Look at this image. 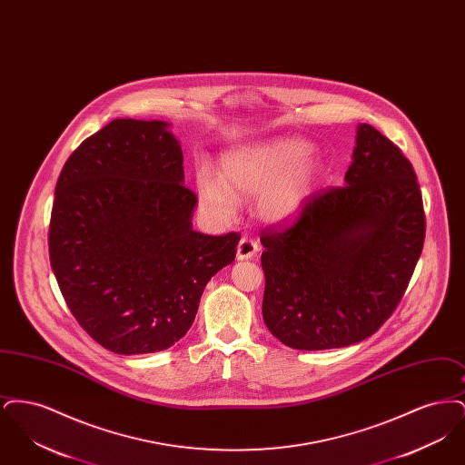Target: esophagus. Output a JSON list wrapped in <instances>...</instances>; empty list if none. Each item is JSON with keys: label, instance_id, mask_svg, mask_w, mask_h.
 Returning <instances> with one entry per match:
<instances>
[{"label": "esophagus", "instance_id": "obj_1", "mask_svg": "<svg viewBox=\"0 0 465 465\" xmlns=\"http://www.w3.org/2000/svg\"><path fill=\"white\" fill-rule=\"evenodd\" d=\"M258 251H260L258 241H254L251 237H242L241 242H239V247H237V258L239 260H251Z\"/></svg>", "mask_w": 465, "mask_h": 465}]
</instances>
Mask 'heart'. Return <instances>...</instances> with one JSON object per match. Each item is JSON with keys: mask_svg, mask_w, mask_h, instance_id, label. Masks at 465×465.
Listing matches in <instances>:
<instances>
[{"mask_svg": "<svg viewBox=\"0 0 465 465\" xmlns=\"http://www.w3.org/2000/svg\"><path fill=\"white\" fill-rule=\"evenodd\" d=\"M319 177V162L307 141L282 137L223 156V177L200 167V199L214 214H235L239 197L256 195V213L268 223L296 216Z\"/></svg>", "mask_w": 465, "mask_h": 465, "instance_id": "b5f03b06", "label": "heart"}]
</instances>
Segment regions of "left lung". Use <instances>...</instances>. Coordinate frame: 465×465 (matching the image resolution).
<instances>
[{
	"mask_svg": "<svg viewBox=\"0 0 465 465\" xmlns=\"http://www.w3.org/2000/svg\"><path fill=\"white\" fill-rule=\"evenodd\" d=\"M425 239L420 186L389 137L361 124L343 186L310 195L260 235L263 319L298 351L347 347L392 315Z\"/></svg>",
	"mask_w": 465,
	"mask_h": 465,
	"instance_id": "obj_1",
	"label": "left lung"
}]
</instances>
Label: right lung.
Listing matches in <instances>:
<instances>
[{
  "label": "right lung",
  "instance_id": "right-lung-1",
  "mask_svg": "<svg viewBox=\"0 0 465 465\" xmlns=\"http://www.w3.org/2000/svg\"><path fill=\"white\" fill-rule=\"evenodd\" d=\"M165 122L118 118L66 160L48 254L78 324L114 354L173 347L195 321L205 284L235 260L241 235L192 228L197 195Z\"/></svg>",
  "mask_w": 465,
  "mask_h": 465
}]
</instances>
